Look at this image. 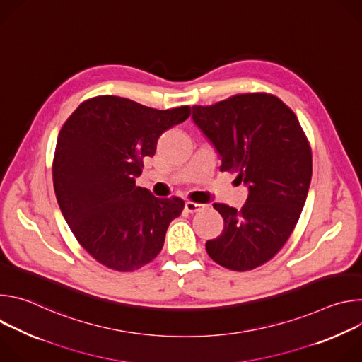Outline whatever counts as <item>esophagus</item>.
Returning a JSON list of instances; mask_svg holds the SVG:
<instances>
[{
  "mask_svg": "<svg viewBox=\"0 0 362 362\" xmlns=\"http://www.w3.org/2000/svg\"><path fill=\"white\" fill-rule=\"evenodd\" d=\"M203 208H204L203 204H200V203H194V202H190V200H187V202L185 203V211H186V212H189V214L199 212V211H202Z\"/></svg>",
  "mask_w": 362,
  "mask_h": 362,
  "instance_id": "1",
  "label": "esophagus"
}]
</instances>
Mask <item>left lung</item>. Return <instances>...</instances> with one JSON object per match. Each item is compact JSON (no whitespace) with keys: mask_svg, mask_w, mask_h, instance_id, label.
I'll list each match as a JSON object with an SVG mask.
<instances>
[{"mask_svg":"<svg viewBox=\"0 0 362 362\" xmlns=\"http://www.w3.org/2000/svg\"><path fill=\"white\" fill-rule=\"evenodd\" d=\"M193 122L249 194L240 211L214 203L225 228L206 242L212 259L232 271L264 265L291 236L313 177V154L295 113L267 93L236 94L193 106Z\"/></svg>","mask_w":362,"mask_h":362,"instance_id":"8db88e82","label":"left lung"}]
</instances>
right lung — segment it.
Wrapping results in <instances>:
<instances>
[{
    "instance_id": "add662e5",
    "label": "right lung",
    "mask_w": 362,
    "mask_h": 362,
    "mask_svg": "<svg viewBox=\"0 0 362 362\" xmlns=\"http://www.w3.org/2000/svg\"><path fill=\"white\" fill-rule=\"evenodd\" d=\"M189 116V106L156 110L98 95L81 103L62 127L53 162L57 202L78 243L101 265L130 272L162 250L185 202L154 197L136 186V177L162 133Z\"/></svg>"
}]
</instances>
